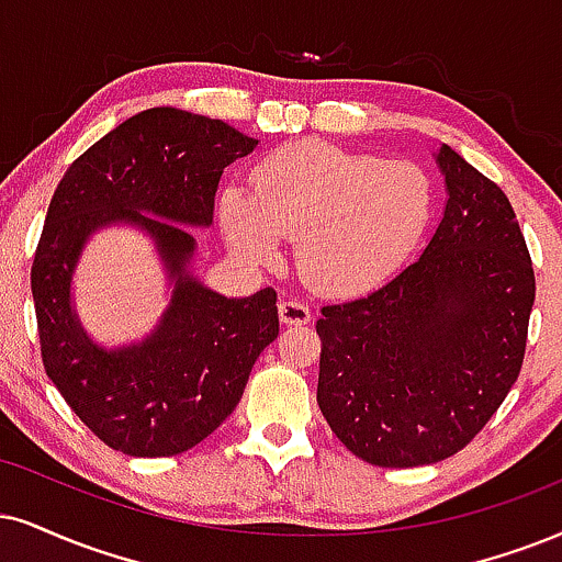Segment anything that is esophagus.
Listing matches in <instances>:
<instances>
[{
  "label": "esophagus",
  "instance_id": "obj_1",
  "mask_svg": "<svg viewBox=\"0 0 562 562\" xmlns=\"http://www.w3.org/2000/svg\"><path fill=\"white\" fill-rule=\"evenodd\" d=\"M279 317L283 325H304L310 323V307H304V304L296 300H283L279 304Z\"/></svg>",
  "mask_w": 562,
  "mask_h": 562
}]
</instances>
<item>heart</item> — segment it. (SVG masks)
Here are the masks:
<instances>
[{
  "instance_id": "obj_1",
  "label": "heart",
  "mask_w": 562,
  "mask_h": 562,
  "mask_svg": "<svg viewBox=\"0 0 562 562\" xmlns=\"http://www.w3.org/2000/svg\"><path fill=\"white\" fill-rule=\"evenodd\" d=\"M432 213V179L417 164L317 140L279 148L255 169L252 192L232 184L218 198L239 260L270 266L279 239L296 237L302 276L330 294L380 286L419 247Z\"/></svg>"
}]
</instances>
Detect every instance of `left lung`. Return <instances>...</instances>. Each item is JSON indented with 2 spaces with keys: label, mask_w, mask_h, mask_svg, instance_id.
<instances>
[{
  "label": "left lung",
  "mask_w": 562,
  "mask_h": 562,
  "mask_svg": "<svg viewBox=\"0 0 562 562\" xmlns=\"http://www.w3.org/2000/svg\"><path fill=\"white\" fill-rule=\"evenodd\" d=\"M440 224L372 294L323 307L317 406L351 453L408 469L459 453L521 372L535 268L505 192L442 143Z\"/></svg>",
  "instance_id": "8db88e82"
}]
</instances>
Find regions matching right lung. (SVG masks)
<instances>
[{"instance_id":"1","label":"right lung","mask_w":562,"mask_h":562,"mask_svg":"<svg viewBox=\"0 0 562 562\" xmlns=\"http://www.w3.org/2000/svg\"><path fill=\"white\" fill-rule=\"evenodd\" d=\"M260 140L226 122L158 106L90 145L61 177L31 270L46 375L109 448L140 459L195 448L239 404L260 351L279 336L273 289L224 296L195 273L190 228L213 226L228 164ZM130 225L151 239L167 307L150 335L95 342L74 307V273L89 239Z\"/></svg>"}]
</instances>
